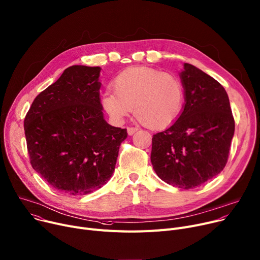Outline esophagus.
<instances>
[{
	"label": "esophagus",
	"mask_w": 260,
	"mask_h": 260,
	"mask_svg": "<svg viewBox=\"0 0 260 260\" xmlns=\"http://www.w3.org/2000/svg\"><path fill=\"white\" fill-rule=\"evenodd\" d=\"M137 130H138V129L135 128V127H128V128H127V132H128L129 135H133Z\"/></svg>",
	"instance_id": "1"
}]
</instances>
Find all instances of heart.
Wrapping results in <instances>:
<instances>
[{
	"label": "heart",
	"instance_id": "obj_1",
	"mask_svg": "<svg viewBox=\"0 0 260 260\" xmlns=\"http://www.w3.org/2000/svg\"><path fill=\"white\" fill-rule=\"evenodd\" d=\"M101 103L116 124H121L134 108L137 119L151 129L171 125L183 104V86L179 78L149 67L130 68L118 74Z\"/></svg>",
	"mask_w": 260,
	"mask_h": 260
}]
</instances>
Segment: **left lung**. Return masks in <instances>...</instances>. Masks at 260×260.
Listing matches in <instances>:
<instances>
[{"label": "left lung", "instance_id": "obj_1", "mask_svg": "<svg viewBox=\"0 0 260 260\" xmlns=\"http://www.w3.org/2000/svg\"><path fill=\"white\" fill-rule=\"evenodd\" d=\"M179 77L184 104L177 121L153 135L151 162L162 181L190 189L224 170L234 118L228 94L215 79L189 63Z\"/></svg>", "mask_w": 260, "mask_h": 260}]
</instances>
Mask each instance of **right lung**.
<instances>
[{"label":"right lung","mask_w":260,"mask_h":260,"mask_svg":"<svg viewBox=\"0 0 260 260\" xmlns=\"http://www.w3.org/2000/svg\"><path fill=\"white\" fill-rule=\"evenodd\" d=\"M100 67L73 66L39 93L24 122L32 168L54 188L83 196L113 174L127 129L109 125L100 99Z\"/></svg>","instance_id":"add662e5"}]
</instances>
